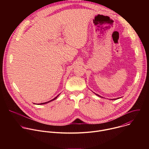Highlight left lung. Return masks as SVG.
<instances>
[{
  "instance_id": "left-lung-1",
  "label": "left lung",
  "mask_w": 149,
  "mask_h": 149,
  "mask_svg": "<svg viewBox=\"0 0 149 149\" xmlns=\"http://www.w3.org/2000/svg\"><path fill=\"white\" fill-rule=\"evenodd\" d=\"M96 94V95H97V96H98V97H101V96H100V95H98V94ZM102 98H103V97H102ZM116 99H117H117H118V98H114V99H113V100H116Z\"/></svg>"
}]
</instances>
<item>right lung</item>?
Listing matches in <instances>:
<instances>
[{
  "label": "right lung",
  "mask_w": 149,
  "mask_h": 149,
  "mask_svg": "<svg viewBox=\"0 0 149 149\" xmlns=\"http://www.w3.org/2000/svg\"><path fill=\"white\" fill-rule=\"evenodd\" d=\"M59 94H58V95H57L56 97H55L54 98H53L52 100H50V101H47V102H43V103H40L39 104H45L48 103V102H51V101H54V100H55V99H56V98H57V97L59 96Z\"/></svg>",
  "instance_id": "add662e5"
}]
</instances>
